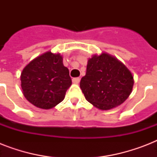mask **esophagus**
I'll list each match as a JSON object with an SVG mask.
<instances>
[{"mask_svg": "<svg viewBox=\"0 0 157 157\" xmlns=\"http://www.w3.org/2000/svg\"><path fill=\"white\" fill-rule=\"evenodd\" d=\"M81 81V79L79 78V77H76V78L72 79V83L73 84H78Z\"/></svg>", "mask_w": 157, "mask_h": 157, "instance_id": "34e87169", "label": "esophagus"}]
</instances>
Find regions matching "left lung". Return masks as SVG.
<instances>
[{"mask_svg":"<svg viewBox=\"0 0 157 157\" xmlns=\"http://www.w3.org/2000/svg\"><path fill=\"white\" fill-rule=\"evenodd\" d=\"M133 86L130 71L107 53L89 59L86 76L80 82L86 100L100 110H110L124 103Z\"/></svg>","mask_w":157,"mask_h":157,"instance_id":"8db88e82","label":"left lung"}]
</instances>
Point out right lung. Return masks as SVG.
<instances>
[{"instance_id": "1", "label": "right lung", "mask_w": 157, "mask_h": 157, "mask_svg": "<svg viewBox=\"0 0 157 157\" xmlns=\"http://www.w3.org/2000/svg\"><path fill=\"white\" fill-rule=\"evenodd\" d=\"M20 77L24 97L42 109H50L61 103L71 85L63 57L50 51L32 60L23 68Z\"/></svg>"}]
</instances>
